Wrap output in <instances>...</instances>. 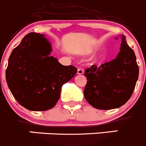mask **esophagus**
Masks as SVG:
<instances>
[{
	"label": "esophagus",
	"instance_id": "obj_1",
	"mask_svg": "<svg viewBox=\"0 0 146 146\" xmlns=\"http://www.w3.org/2000/svg\"><path fill=\"white\" fill-rule=\"evenodd\" d=\"M77 74L78 75H82L84 74V69L81 68H78L77 70Z\"/></svg>",
	"mask_w": 146,
	"mask_h": 146
}]
</instances>
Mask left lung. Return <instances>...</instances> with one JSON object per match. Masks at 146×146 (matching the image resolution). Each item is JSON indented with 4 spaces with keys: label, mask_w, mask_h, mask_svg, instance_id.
I'll list each match as a JSON object with an SVG mask.
<instances>
[{
    "label": "left lung",
    "mask_w": 146,
    "mask_h": 146,
    "mask_svg": "<svg viewBox=\"0 0 146 146\" xmlns=\"http://www.w3.org/2000/svg\"><path fill=\"white\" fill-rule=\"evenodd\" d=\"M121 37L120 52L115 59L85 70L87 84L84 97L98 110H112L124 105L131 97L138 78L139 68L134 51L125 36Z\"/></svg>",
    "instance_id": "obj_1"
}]
</instances>
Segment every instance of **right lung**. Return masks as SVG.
<instances>
[{
	"label": "right lung",
	"instance_id": "right-lung-1",
	"mask_svg": "<svg viewBox=\"0 0 146 146\" xmlns=\"http://www.w3.org/2000/svg\"><path fill=\"white\" fill-rule=\"evenodd\" d=\"M50 42L41 34L26 35L9 59L5 78L13 97L31 111H46L55 106L62 85L77 73L50 56Z\"/></svg>",
	"mask_w": 146,
	"mask_h": 146
}]
</instances>
